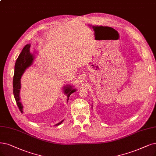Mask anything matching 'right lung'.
<instances>
[{
  "label": "right lung",
  "mask_w": 156,
  "mask_h": 156,
  "mask_svg": "<svg viewBox=\"0 0 156 156\" xmlns=\"http://www.w3.org/2000/svg\"><path fill=\"white\" fill-rule=\"evenodd\" d=\"M30 44H27L25 47L23 48L20 54L19 55L18 58L16 59L15 65V73L13 80V94L15 101L16 102L17 106H18L19 110L21 112H23V106L20 101V90L21 88L20 84V78L22 75L24 73L26 69L30 67L34 60V55L30 53ZM76 89H73L71 86H66L64 87V93L67 96V102L69 98V96L73 94L74 92L76 91ZM63 122L62 120L60 123L56 124V125H59Z\"/></svg>",
  "instance_id": "add662e5"
}]
</instances>
